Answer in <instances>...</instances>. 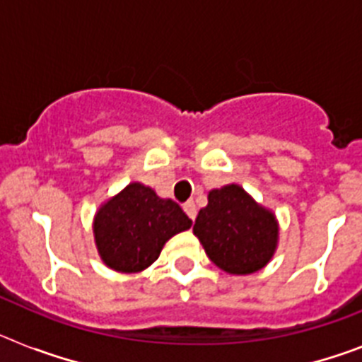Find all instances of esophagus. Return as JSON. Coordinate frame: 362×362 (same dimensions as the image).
<instances>
[{
  "mask_svg": "<svg viewBox=\"0 0 362 362\" xmlns=\"http://www.w3.org/2000/svg\"><path fill=\"white\" fill-rule=\"evenodd\" d=\"M183 210H185V212H187V216L190 217L192 221L196 219L197 209H196V203H194V201H187V203L183 204Z\"/></svg>",
  "mask_w": 362,
  "mask_h": 362,
  "instance_id": "1",
  "label": "esophagus"
}]
</instances>
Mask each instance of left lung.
Returning <instances> with one entry per match:
<instances>
[{
	"mask_svg": "<svg viewBox=\"0 0 362 362\" xmlns=\"http://www.w3.org/2000/svg\"><path fill=\"white\" fill-rule=\"evenodd\" d=\"M204 252L228 274H252L264 267L277 245V221L241 187L212 190L194 225Z\"/></svg>",
	"mask_w": 362,
	"mask_h": 362,
	"instance_id": "8db88e82",
	"label": "left lung"
}]
</instances>
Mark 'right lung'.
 <instances>
[{
    "mask_svg": "<svg viewBox=\"0 0 362 362\" xmlns=\"http://www.w3.org/2000/svg\"><path fill=\"white\" fill-rule=\"evenodd\" d=\"M192 221L175 201L132 183L99 209L94 221L101 259L117 272H141L156 261L172 235Z\"/></svg>",
    "mask_w": 362,
    "mask_h": 362,
    "instance_id": "add662e5",
    "label": "right lung"
}]
</instances>
